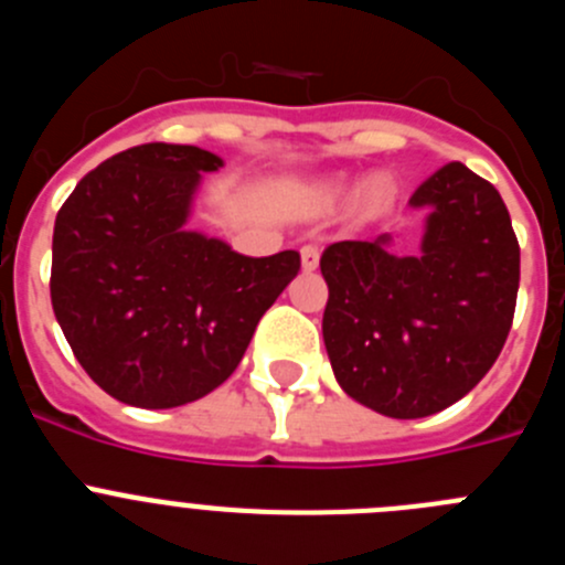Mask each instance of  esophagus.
<instances>
[{"label":"esophagus","mask_w":565,"mask_h":565,"mask_svg":"<svg viewBox=\"0 0 565 565\" xmlns=\"http://www.w3.org/2000/svg\"><path fill=\"white\" fill-rule=\"evenodd\" d=\"M299 257H302V268L306 271H313L319 266V248L313 243H306V246L299 248Z\"/></svg>","instance_id":"1"}]
</instances>
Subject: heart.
Segmentation results:
<instances>
[{
  "instance_id": "b5f03b06",
  "label": "heart",
  "mask_w": 565,
  "mask_h": 565,
  "mask_svg": "<svg viewBox=\"0 0 565 565\" xmlns=\"http://www.w3.org/2000/svg\"><path fill=\"white\" fill-rule=\"evenodd\" d=\"M344 194H348V183L344 181L319 183L311 192V206L331 209L342 201ZM387 198H391V183L384 181V178H371V181L359 189V206H362L364 212H379V209L387 203Z\"/></svg>"
}]
</instances>
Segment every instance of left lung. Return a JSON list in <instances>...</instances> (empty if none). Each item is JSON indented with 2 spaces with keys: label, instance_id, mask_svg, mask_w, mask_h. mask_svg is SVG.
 <instances>
[{
  "label": "left lung",
  "instance_id": "1",
  "mask_svg": "<svg viewBox=\"0 0 565 565\" xmlns=\"http://www.w3.org/2000/svg\"><path fill=\"white\" fill-rule=\"evenodd\" d=\"M422 252L391 234L322 252L328 359L342 391L391 418H424L467 396L495 364L515 317L521 246L498 189L452 161L424 178Z\"/></svg>",
  "mask_w": 565,
  "mask_h": 565
}]
</instances>
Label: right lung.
I'll return each instance as SVG.
<instances>
[{"instance_id": "right-lung-1", "label": "right lung", "mask_w": 565, "mask_h": 565, "mask_svg": "<svg viewBox=\"0 0 565 565\" xmlns=\"http://www.w3.org/2000/svg\"><path fill=\"white\" fill-rule=\"evenodd\" d=\"M214 152L141 143L87 172L56 214L50 299L87 376L113 398L167 411L237 371L299 254L246 257L189 232Z\"/></svg>"}]
</instances>
